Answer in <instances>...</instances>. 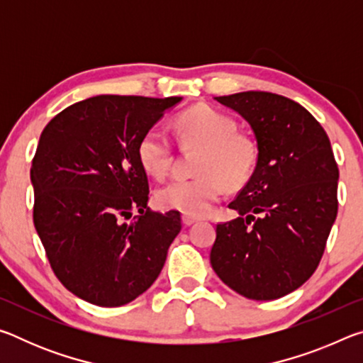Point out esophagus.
<instances>
[{
	"label": "esophagus",
	"instance_id": "34e87169",
	"mask_svg": "<svg viewBox=\"0 0 363 363\" xmlns=\"http://www.w3.org/2000/svg\"><path fill=\"white\" fill-rule=\"evenodd\" d=\"M196 220H199V218L189 216V214H184V216H182V224L184 225H192V224L196 223Z\"/></svg>",
	"mask_w": 363,
	"mask_h": 363
}]
</instances>
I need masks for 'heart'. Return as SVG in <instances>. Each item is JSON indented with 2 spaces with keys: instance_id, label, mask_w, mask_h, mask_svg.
<instances>
[{
  "instance_id": "obj_1",
  "label": "heart",
  "mask_w": 363,
  "mask_h": 363,
  "mask_svg": "<svg viewBox=\"0 0 363 363\" xmlns=\"http://www.w3.org/2000/svg\"><path fill=\"white\" fill-rule=\"evenodd\" d=\"M184 145L201 149L194 179H176L160 187L155 201L162 210L201 216L225 194L240 187L253 174L257 149L253 139L237 133V123L210 106H195L176 120ZM138 160L147 174L163 179L173 163V145L167 133L150 128L138 143Z\"/></svg>"
}]
</instances>
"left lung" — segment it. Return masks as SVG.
I'll return each mask as SVG.
<instances>
[{
    "label": "left lung",
    "instance_id": "obj_1",
    "mask_svg": "<svg viewBox=\"0 0 363 363\" xmlns=\"http://www.w3.org/2000/svg\"><path fill=\"white\" fill-rule=\"evenodd\" d=\"M250 123L257 162L229 208L238 218L216 225L210 261L242 296H285L315 272L337 213V164L314 116L288 97L247 91L214 97Z\"/></svg>",
    "mask_w": 363,
    "mask_h": 363
}]
</instances>
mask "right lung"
<instances>
[{"label":"right lung","instance_id":"right-lung-1","mask_svg":"<svg viewBox=\"0 0 363 363\" xmlns=\"http://www.w3.org/2000/svg\"><path fill=\"white\" fill-rule=\"evenodd\" d=\"M179 101L89 97L41 133L30 171L35 229L60 284L91 304L118 307L143 294L181 232L179 211L147 206L149 179L136 152L140 136Z\"/></svg>","mask_w":363,"mask_h":363}]
</instances>
